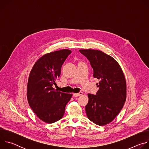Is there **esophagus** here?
Masks as SVG:
<instances>
[{"label":"esophagus","instance_id":"1","mask_svg":"<svg viewBox=\"0 0 149 149\" xmlns=\"http://www.w3.org/2000/svg\"><path fill=\"white\" fill-rule=\"evenodd\" d=\"M83 93H82V92H79V93H77V94H73V96L74 97H78V96H80V95H81Z\"/></svg>","mask_w":149,"mask_h":149}]
</instances>
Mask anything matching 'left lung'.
I'll list each match as a JSON object with an SVG mask.
<instances>
[{
	"mask_svg": "<svg viewBox=\"0 0 149 149\" xmlns=\"http://www.w3.org/2000/svg\"><path fill=\"white\" fill-rule=\"evenodd\" d=\"M79 52L90 61L94 71L93 77L100 80L96 95L88 94L87 116L94 123L104 125L115 118L125 101L126 82L124 74L118 62L101 51L80 49Z\"/></svg>",
	"mask_w": 149,
	"mask_h": 149,
	"instance_id": "8db88e82",
	"label": "left lung"
}]
</instances>
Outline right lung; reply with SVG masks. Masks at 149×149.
<instances>
[{
	"mask_svg": "<svg viewBox=\"0 0 149 149\" xmlns=\"http://www.w3.org/2000/svg\"><path fill=\"white\" fill-rule=\"evenodd\" d=\"M71 53L62 49L47 54L34 64L29 74L27 98L30 107L43 121L53 123L61 119L72 94L55 90L53 85L61 75L62 65Z\"/></svg>",
	"mask_w": 149,
	"mask_h": 149,
	"instance_id": "1",
	"label": "right lung"
}]
</instances>
